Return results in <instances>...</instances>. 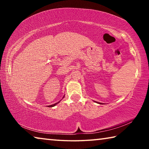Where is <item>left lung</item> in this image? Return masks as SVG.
Returning a JSON list of instances; mask_svg holds the SVG:
<instances>
[{"label":"left lung","mask_w":149,"mask_h":149,"mask_svg":"<svg viewBox=\"0 0 149 149\" xmlns=\"http://www.w3.org/2000/svg\"><path fill=\"white\" fill-rule=\"evenodd\" d=\"M97 103H99V104H101V103H100V102H97Z\"/></svg>","instance_id":"obj_1"}]
</instances>
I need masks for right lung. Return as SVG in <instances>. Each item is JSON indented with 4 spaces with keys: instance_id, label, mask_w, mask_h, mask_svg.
Masks as SVG:
<instances>
[{
    "instance_id": "add662e5",
    "label": "right lung",
    "mask_w": 149,
    "mask_h": 149,
    "mask_svg": "<svg viewBox=\"0 0 149 149\" xmlns=\"http://www.w3.org/2000/svg\"><path fill=\"white\" fill-rule=\"evenodd\" d=\"M64 97H63V98H64ZM63 98H62V99H63ZM60 100L59 102H56V103H55V104H52V105H49V106H48V107H54V106H56V105L58 104V103H59V102H60Z\"/></svg>"
}]
</instances>
